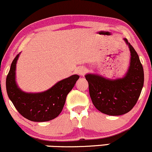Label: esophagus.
<instances>
[{"label":"esophagus","instance_id":"1","mask_svg":"<svg viewBox=\"0 0 152 152\" xmlns=\"http://www.w3.org/2000/svg\"><path fill=\"white\" fill-rule=\"evenodd\" d=\"M86 72V68L84 67V66H81V67L77 68V73H79V74L81 75V76L84 75Z\"/></svg>","mask_w":152,"mask_h":152}]
</instances>
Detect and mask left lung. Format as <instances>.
Listing matches in <instances>:
<instances>
[{
  "label": "left lung",
  "mask_w": 152,
  "mask_h": 152,
  "mask_svg": "<svg viewBox=\"0 0 152 152\" xmlns=\"http://www.w3.org/2000/svg\"><path fill=\"white\" fill-rule=\"evenodd\" d=\"M131 51L130 67L122 79L110 80L100 76L87 74L90 97L95 107L109 115H121L132 110L144 86L142 64L133 46L124 39Z\"/></svg>",
  "instance_id": "left-lung-1"
}]
</instances>
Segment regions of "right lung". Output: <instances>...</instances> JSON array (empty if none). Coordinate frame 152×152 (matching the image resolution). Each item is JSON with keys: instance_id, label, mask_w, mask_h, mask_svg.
I'll list each match as a JSON object with an SVG mask.
<instances>
[{"instance_id": "1", "label": "right lung", "mask_w": 152, "mask_h": 152, "mask_svg": "<svg viewBox=\"0 0 152 152\" xmlns=\"http://www.w3.org/2000/svg\"><path fill=\"white\" fill-rule=\"evenodd\" d=\"M19 55L15 57L6 77V91L9 99L23 117L34 122H45L60 115L66 96L79 79L73 75L58 81L50 89L41 93H26L17 86L15 81L16 64Z\"/></svg>"}]
</instances>
